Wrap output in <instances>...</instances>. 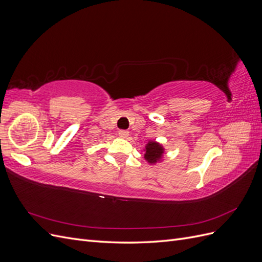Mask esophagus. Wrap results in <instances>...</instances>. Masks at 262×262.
<instances>
[{
    "label": "esophagus",
    "instance_id": "1",
    "mask_svg": "<svg viewBox=\"0 0 262 262\" xmlns=\"http://www.w3.org/2000/svg\"><path fill=\"white\" fill-rule=\"evenodd\" d=\"M118 134H119V137L126 138V137L129 136V131H128V130H119V131H118Z\"/></svg>",
    "mask_w": 262,
    "mask_h": 262
}]
</instances>
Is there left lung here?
Here are the masks:
<instances>
[{
    "label": "left lung",
    "instance_id": "1",
    "mask_svg": "<svg viewBox=\"0 0 262 262\" xmlns=\"http://www.w3.org/2000/svg\"><path fill=\"white\" fill-rule=\"evenodd\" d=\"M163 154L162 146L155 143V142H149L146 146V153L144 157L148 161V163H155L158 158H160Z\"/></svg>",
    "mask_w": 262,
    "mask_h": 262
}]
</instances>
